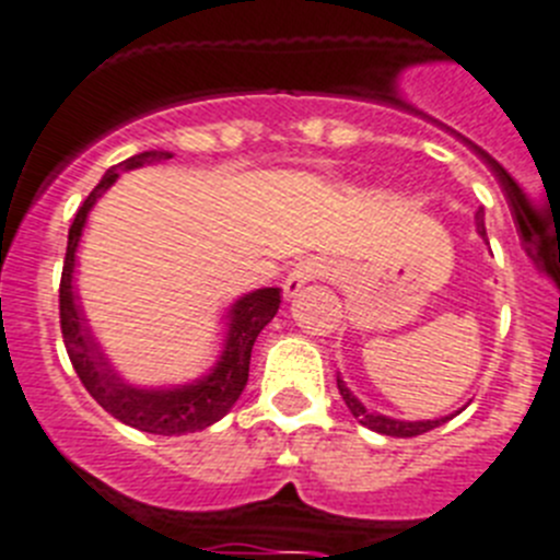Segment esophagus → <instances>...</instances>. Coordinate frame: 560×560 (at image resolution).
Masks as SVG:
<instances>
[{
	"label": "esophagus",
	"mask_w": 560,
	"mask_h": 560,
	"mask_svg": "<svg viewBox=\"0 0 560 560\" xmlns=\"http://www.w3.org/2000/svg\"><path fill=\"white\" fill-rule=\"evenodd\" d=\"M334 264L330 260H325V257H305V260H300V264H294V269L285 275L283 280V291L285 296H296L300 291L305 289L308 283H314V280H328V277H334Z\"/></svg>",
	"instance_id": "obj_1"
}]
</instances>
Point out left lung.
Returning <instances> with one entry per match:
<instances>
[{"label":"left lung","instance_id":"left-lung-1","mask_svg":"<svg viewBox=\"0 0 560 560\" xmlns=\"http://www.w3.org/2000/svg\"><path fill=\"white\" fill-rule=\"evenodd\" d=\"M474 221H477V232L482 241H488V235H485V212L477 210V215H474ZM336 387H339V395L341 400L348 404L350 415L353 418H359L361 427L373 429V432L378 434H387V438H415V434H423V432H432V429L443 427L446 420H452L454 415H446V418H434V420H398V418H389V415H381V412H373V409H368L364 404H361L359 398H355L353 393L348 389V384L336 375Z\"/></svg>","mask_w":560,"mask_h":560}]
</instances>
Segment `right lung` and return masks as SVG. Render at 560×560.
Segmentation results:
<instances>
[{
  "label": "right lung",
  "instance_id": "right-lung-1",
  "mask_svg": "<svg viewBox=\"0 0 560 560\" xmlns=\"http://www.w3.org/2000/svg\"><path fill=\"white\" fill-rule=\"evenodd\" d=\"M167 160H173L171 151H142L103 173L101 185L89 192L83 207L75 212V221L69 226L58 296H61L63 345H67L69 361L89 395L126 427L171 438V434L201 432L235 407V400L241 398L246 381H249V359L257 334L275 319L277 308H280V289H255L237 296L226 308L221 353L215 364L199 378L185 381V384H167V387H140L117 373L83 314L81 294L75 289L78 246H81L83 230H86L89 212L103 199V192L120 179V173L160 165Z\"/></svg>",
  "mask_w": 560,
  "mask_h": 560
}]
</instances>
